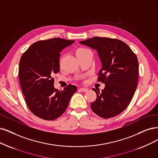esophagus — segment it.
Here are the masks:
<instances>
[{
	"mask_svg": "<svg viewBox=\"0 0 158 158\" xmlns=\"http://www.w3.org/2000/svg\"><path fill=\"white\" fill-rule=\"evenodd\" d=\"M79 90L80 92H86L87 90H88V89H86V88H80Z\"/></svg>",
	"mask_w": 158,
	"mask_h": 158,
	"instance_id": "esophagus-1",
	"label": "esophagus"
}]
</instances>
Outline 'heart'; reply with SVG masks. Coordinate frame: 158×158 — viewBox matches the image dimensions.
Here are the masks:
<instances>
[{"label":"heart","instance_id":"obj_1","mask_svg":"<svg viewBox=\"0 0 158 158\" xmlns=\"http://www.w3.org/2000/svg\"><path fill=\"white\" fill-rule=\"evenodd\" d=\"M86 49H85V48H78L77 50H76V54L78 53V52H81V51H83L85 50H86Z\"/></svg>","mask_w":158,"mask_h":158}]
</instances>
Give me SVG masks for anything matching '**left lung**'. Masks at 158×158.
<instances>
[{"label": "left lung", "instance_id": "obj_1", "mask_svg": "<svg viewBox=\"0 0 158 158\" xmlns=\"http://www.w3.org/2000/svg\"><path fill=\"white\" fill-rule=\"evenodd\" d=\"M79 43L96 49L102 64L98 81L106 85L101 92L92 89L97 98L91 103V109L102 118L114 117L129 106L137 89V57L129 46L118 39L94 37Z\"/></svg>", "mask_w": 158, "mask_h": 158}]
</instances>
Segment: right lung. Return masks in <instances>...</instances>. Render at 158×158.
<instances>
[{"label": "right lung", "instance_id": "1", "mask_svg": "<svg viewBox=\"0 0 158 158\" xmlns=\"http://www.w3.org/2000/svg\"><path fill=\"white\" fill-rule=\"evenodd\" d=\"M74 42L60 38L38 41L21 57L19 79L23 94L28 109L40 118L53 120L59 117L77 91L72 85L58 90L52 77L60 70V52Z\"/></svg>", "mask_w": 158, "mask_h": 158}]
</instances>
